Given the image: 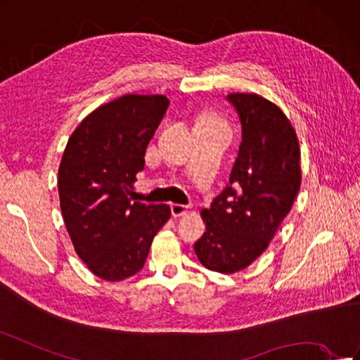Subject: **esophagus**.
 Instances as JSON below:
<instances>
[{
	"instance_id": "esophagus-1",
	"label": "esophagus",
	"mask_w": 360,
	"mask_h": 360,
	"mask_svg": "<svg viewBox=\"0 0 360 360\" xmlns=\"http://www.w3.org/2000/svg\"><path fill=\"white\" fill-rule=\"evenodd\" d=\"M188 212H189V209L186 206H181V204H171V213H172L174 218L186 215Z\"/></svg>"
}]
</instances>
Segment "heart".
<instances>
[{"label":"heart","mask_w":360,"mask_h":360,"mask_svg":"<svg viewBox=\"0 0 360 360\" xmlns=\"http://www.w3.org/2000/svg\"><path fill=\"white\" fill-rule=\"evenodd\" d=\"M198 122H206V124H222L218 118H215V116L210 115V113H204L200 116Z\"/></svg>","instance_id":"b5f03b06"}]
</instances>
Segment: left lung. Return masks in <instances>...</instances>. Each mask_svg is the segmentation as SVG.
Returning <instances> with one entry per match:
<instances>
[{"instance_id":"8db88e82","label":"left lung","mask_w":360,"mask_h":360,"mask_svg":"<svg viewBox=\"0 0 360 360\" xmlns=\"http://www.w3.org/2000/svg\"><path fill=\"white\" fill-rule=\"evenodd\" d=\"M242 142L227 188L202 209L206 231L193 250L202 266L233 274L251 265L274 238L301 184L300 147L277 104L257 94H230Z\"/></svg>"}]
</instances>
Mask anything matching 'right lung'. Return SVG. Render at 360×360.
<instances>
[{"label":"right lung","instance_id":"1","mask_svg":"<svg viewBox=\"0 0 360 360\" xmlns=\"http://www.w3.org/2000/svg\"><path fill=\"white\" fill-rule=\"evenodd\" d=\"M168 105L165 95H122L87 115L66 143L57 179L63 221L77 256L103 280L139 273L171 217L167 204L129 198Z\"/></svg>","mask_w":360,"mask_h":360}]
</instances>
